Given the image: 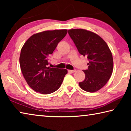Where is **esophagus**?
Here are the masks:
<instances>
[{"mask_svg": "<svg viewBox=\"0 0 131 131\" xmlns=\"http://www.w3.org/2000/svg\"><path fill=\"white\" fill-rule=\"evenodd\" d=\"M68 72L69 73H74L76 72V70H69Z\"/></svg>", "mask_w": 131, "mask_h": 131, "instance_id": "1", "label": "esophagus"}]
</instances>
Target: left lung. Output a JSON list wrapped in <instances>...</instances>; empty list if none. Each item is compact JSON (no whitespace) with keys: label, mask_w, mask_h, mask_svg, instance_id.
I'll return each instance as SVG.
<instances>
[{"label":"left lung","mask_w":131,"mask_h":131,"mask_svg":"<svg viewBox=\"0 0 131 131\" xmlns=\"http://www.w3.org/2000/svg\"><path fill=\"white\" fill-rule=\"evenodd\" d=\"M79 53L87 57L88 68L84 70V80L79 83L81 89L94 92L106 85L112 76L113 59L107 44L95 33L83 29L68 30Z\"/></svg>","instance_id":"obj_1"}]
</instances>
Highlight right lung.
Segmentation results:
<instances>
[{
	"mask_svg": "<svg viewBox=\"0 0 131 131\" xmlns=\"http://www.w3.org/2000/svg\"><path fill=\"white\" fill-rule=\"evenodd\" d=\"M66 29L46 30L30 36L21 48L19 64L21 72L29 87L41 94H49L58 89L65 69L50 68L48 57L67 34Z\"/></svg>",
	"mask_w": 131,
	"mask_h": 131,
	"instance_id": "1",
	"label": "right lung"
}]
</instances>
